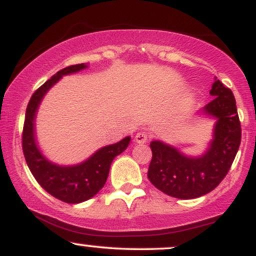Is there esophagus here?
Here are the masks:
<instances>
[{"label":"esophagus","mask_w":256,"mask_h":256,"mask_svg":"<svg viewBox=\"0 0 256 256\" xmlns=\"http://www.w3.org/2000/svg\"><path fill=\"white\" fill-rule=\"evenodd\" d=\"M148 138H149V134H146V132L142 131V132H138L136 136H134V140H136V143H138V144H144L146 142H148Z\"/></svg>","instance_id":"obj_1"}]
</instances>
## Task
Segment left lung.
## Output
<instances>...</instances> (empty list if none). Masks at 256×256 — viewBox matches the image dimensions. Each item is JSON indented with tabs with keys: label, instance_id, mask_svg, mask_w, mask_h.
<instances>
[{
	"label": "left lung",
	"instance_id": "obj_1",
	"mask_svg": "<svg viewBox=\"0 0 256 256\" xmlns=\"http://www.w3.org/2000/svg\"><path fill=\"white\" fill-rule=\"evenodd\" d=\"M214 98L200 116L216 119L213 138L198 156L184 154L162 140H152L148 170L150 183L176 198L204 196L218 186L228 174L240 144V122L232 91L216 78L210 91Z\"/></svg>",
	"mask_w": 256,
	"mask_h": 256
}]
</instances>
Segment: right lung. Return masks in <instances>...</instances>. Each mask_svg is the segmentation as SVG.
Returning <instances> with one entry per match:
<instances>
[{
  "instance_id": "obj_1",
  "label": "right lung",
  "mask_w": 256,
  "mask_h": 256,
  "mask_svg": "<svg viewBox=\"0 0 256 256\" xmlns=\"http://www.w3.org/2000/svg\"><path fill=\"white\" fill-rule=\"evenodd\" d=\"M85 68H88L86 64L66 67L34 91L26 108L22 132V152L31 173L46 192L67 204H80L94 198L106 184L112 161L128 148L131 140V137L128 136L114 144L102 146L83 162L76 165L52 162L40 149L36 136V116L40 102L64 76Z\"/></svg>"
}]
</instances>
